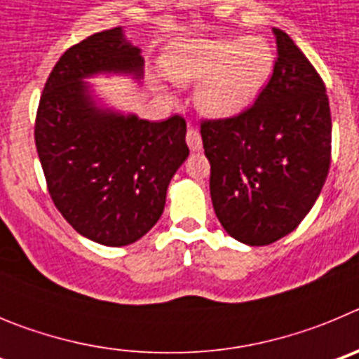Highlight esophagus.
<instances>
[{
    "label": "esophagus",
    "mask_w": 359,
    "mask_h": 359,
    "mask_svg": "<svg viewBox=\"0 0 359 359\" xmlns=\"http://www.w3.org/2000/svg\"><path fill=\"white\" fill-rule=\"evenodd\" d=\"M187 144H189V149L192 152L201 151L203 142H201V135H199V131H196V129L190 128L189 131H187Z\"/></svg>",
    "instance_id": "obj_1"
}]
</instances>
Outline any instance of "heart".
Returning a JSON list of instances; mask_svg holds the SVG:
<instances>
[{"instance_id": "heart-1", "label": "heart", "mask_w": 359, "mask_h": 359, "mask_svg": "<svg viewBox=\"0 0 359 359\" xmlns=\"http://www.w3.org/2000/svg\"><path fill=\"white\" fill-rule=\"evenodd\" d=\"M167 77L177 86L198 85L196 107L205 116L236 118L261 97L273 75L275 53L261 37L192 39L163 55Z\"/></svg>"}]
</instances>
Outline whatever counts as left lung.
Segmentation results:
<instances>
[{
	"mask_svg": "<svg viewBox=\"0 0 359 359\" xmlns=\"http://www.w3.org/2000/svg\"><path fill=\"white\" fill-rule=\"evenodd\" d=\"M273 36L277 62L257 102L201 126L215 215L248 246L275 243L302 223L331 163L325 86L287 34L273 28Z\"/></svg>",
	"mask_w": 359,
	"mask_h": 359,
	"instance_id": "left-lung-1",
	"label": "left lung"
}]
</instances>
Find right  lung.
<instances>
[{
    "label": "right lung",
    "mask_w": 359,
    "mask_h": 359,
    "mask_svg": "<svg viewBox=\"0 0 359 359\" xmlns=\"http://www.w3.org/2000/svg\"><path fill=\"white\" fill-rule=\"evenodd\" d=\"M142 50L122 27L62 53L44 84L36 147L50 196L75 230L104 246H128L165 208L170 180L189 156L182 116L149 122L104 100L90 79H144Z\"/></svg>",
    "instance_id": "right-lung-1"
}]
</instances>
